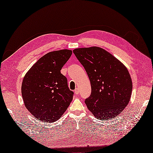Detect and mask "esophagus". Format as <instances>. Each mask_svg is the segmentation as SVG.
I'll return each instance as SVG.
<instances>
[{
	"label": "esophagus",
	"instance_id": "obj_1",
	"mask_svg": "<svg viewBox=\"0 0 153 153\" xmlns=\"http://www.w3.org/2000/svg\"><path fill=\"white\" fill-rule=\"evenodd\" d=\"M74 92H75V94H79V88H76V90H75Z\"/></svg>",
	"mask_w": 153,
	"mask_h": 153
}]
</instances>
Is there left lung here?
Masks as SVG:
<instances>
[{
  "mask_svg": "<svg viewBox=\"0 0 153 153\" xmlns=\"http://www.w3.org/2000/svg\"><path fill=\"white\" fill-rule=\"evenodd\" d=\"M89 77L91 94L85 100L97 118L107 120L117 116L128 105L132 80L128 69L116 57L99 47L73 51Z\"/></svg>",
  "mask_w": 153,
  "mask_h": 153,
  "instance_id": "obj_1",
  "label": "left lung"
}]
</instances>
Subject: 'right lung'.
Returning a JSON list of instances; mask_svg holds the SVG:
<instances>
[{
	"label": "right lung",
	"mask_w": 153,
	"mask_h": 153,
	"mask_svg": "<svg viewBox=\"0 0 153 153\" xmlns=\"http://www.w3.org/2000/svg\"><path fill=\"white\" fill-rule=\"evenodd\" d=\"M71 54L72 51L66 49L48 53L24 76L21 88L24 105L37 120L55 122L71 102L74 92L60 74Z\"/></svg>",
	"instance_id": "obj_1"
}]
</instances>
